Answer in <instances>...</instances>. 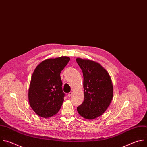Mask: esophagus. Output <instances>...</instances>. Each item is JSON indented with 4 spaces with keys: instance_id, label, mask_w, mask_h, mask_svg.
Masks as SVG:
<instances>
[{
    "instance_id": "esophagus-1",
    "label": "esophagus",
    "mask_w": 147,
    "mask_h": 147,
    "mask_svg": "<svg viewBox=\"0 0 147 147\" xmlns=\"http://www.w3.org/2000/svg\"><path fill=\"white\" fill-rule=\"evenodd\" d=\"M72 92H69V93L68 94V97H71V96H72Z\"/></svg>"
}]
</instances>
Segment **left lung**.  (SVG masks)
<instances>
[{
	"mask_svg": "<svg viewBox=\"0 0 147 147\" xmlns=\"http://www.w3.org/2000/svg\"><path fill=\"white\" fill-rule=\"evenodd\" d=\"M76 62L83 72L84 88V101L77 111L84 118L93 119L100 116L112 101V80L100 64L80 58H76Z\"/></svg>",
	"mask_w": 147,
	"mask_h": 147,
	"instance_id": "1",
	"label": "left lung"
}]
</instances>
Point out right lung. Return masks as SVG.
I'll return each mask as SVG.
<instances>
[{
    "mask_svg": "<svg viewBox=\"0 0 147 147\" xmlns=\"http://www.w3.org/2000/svg\"><path fill=\"white\" fill-rule=\"evenodd\" d=\"M70 58L63 56L49 58L40 63L35 68L28 90L31 107L39 116L49 118L61 108L65 93L60 77Z\"/></svg>",
    "mask_w": 147,
    "mask_h": 147,
    "instance_id": "1",
    "label": "right lung"
}]
</instances>
